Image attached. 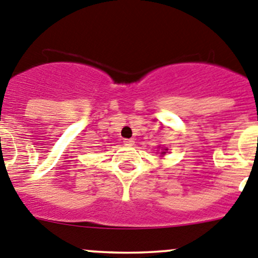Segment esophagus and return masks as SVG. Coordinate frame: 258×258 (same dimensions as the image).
Wrapping results in <instances>:
<instances>
[{"mask_svg": "<svg viewBox=\"0 0 258 258\" xmlns=\"http://www.w3.org/2000/svg\"><path fill=\"white\" fill-rule=\"evenodd\" d=\"M123 144H124V145H127V146H132V145L135 144V141H134V139L124 140V141H123Z\"/></svg>", "mask_w": 258, "mask_h": 258, "instance_id": "obj_1", "label": "esophagus"}]
</instances>
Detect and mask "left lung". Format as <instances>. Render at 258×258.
<instances>
[{"instance_id":"left-lung-1","label":"left lung","mask_w":258,"mask_h":258,"mask_svg":"<svg viewBox=\"0 0 258 258\" xmlns=\"http://www.w3.org/2000/svg\"><path fill=\"white\" fill-rule=\"evenodd\" d=\"M161 155H165V151H162V152H161Z\"/></svg>"}]
</instances>
